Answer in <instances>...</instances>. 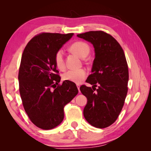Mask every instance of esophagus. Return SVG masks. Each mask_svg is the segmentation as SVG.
<instances>
[{"mask_svg":"<svg viewBox=\"0 0 151 151\" xmlns=\"http://www.w3.org/2000/svg\"><path fill=\"white\" fill-rule=\"evenodd\" d=\"M76 86H77V88H78V91H79V93H80V85H79V84H77V85H76Z\"/></svg>","mask_w":151,"mask_h":151,"instance_id":"obj_1","label":"esophagus"}]
</instances>
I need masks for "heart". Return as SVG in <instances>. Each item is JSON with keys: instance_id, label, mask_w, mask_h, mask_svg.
Returning <instances> with one entry per match:
<instances>
[{"instance_id": "heart-1", "label": "heart", "mask_w": 151, "mask_h": 151, "mask_svg": "<svg viewBox=\"0 0 151 151\" xmlns=\"http://www.w3.org/2000/svg\"><path fill=\"white\" fill-rule=\"evenodd\" d=\"M70 50L78 56L80 58H85L90 52V47L87 43L83 41H76L70 46ZM55 63L57 68L63 70L65 68V58L62 50H58L55 55ZM87 73L84 69L69 70L63 74V79L65 81L73 82L76 84L81 83L86 78Z\"/></svg>"}]
</instances>
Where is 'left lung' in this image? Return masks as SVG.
<instances>
[{
  "instance_id": "8db88e82",
  "label": "left lung",
  "mask_w": 151,
  "mask_h": 151,
  "mask_svg": "<svg viewBox=\"0 0 151 151\" xmlns=\"http://www.w3.org/2000/svg\"><path fill=\"white\" fill-rule=\"evenodd\" d=\"M77 37L91 42L95 52L92 74L86 81L93 86L80 87L87 99L84 116L92 126L104 129L116 121L124 105L129 81L126 57L121 46L108 33L89 31Z\"/></svg>"
}]
</instances>
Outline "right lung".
<instances>
[{
    "instance_id": "1",
    "label": "right lung",
    "mask_w": 151,
    "mask_h": 151,
    "mask_svg": "<svg viewBox=\"0 0 151 151\" xmlns=\"http://www.w3.org/2000/svg\"><path fill=\"white\" fill-rule=\"evenodd\" d=\"M73 35L42 32L28 42L22 53L19 71L20 97L28 116L40 129L59 125L64 107L78 94L75 83L58 84L60 76L55 63V53Z\"/></svg>"
}]
</instances>
